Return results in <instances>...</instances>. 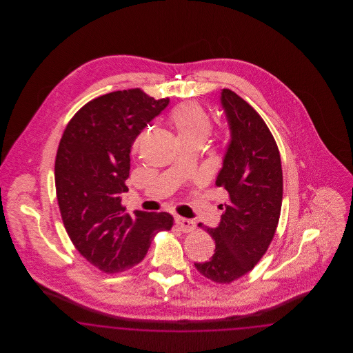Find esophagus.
Wrapping results in <instances>:
<instances>
[{
  "label": "esophagus",
  "instance_id": "esophagus-1",
  "mask_svg": "<svg viewBox=\"0 0 353 353\" xmlns=\"http://www.w3.org/2000/svg\"><path fill=\"white\" fill-rule=\"evenodd\" d=\"M174 223H176V226H177L181 232H184V233L193 232V230H194V228H196V222H194V221H192V219H183V217H179V216H176V217H174Z\"/></svg>",
  "mask_w": 353,
  "mask_h": 353
}]
</instances>
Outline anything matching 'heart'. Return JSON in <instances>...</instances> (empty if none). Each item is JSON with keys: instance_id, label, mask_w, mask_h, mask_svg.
Returning <instances> with one entry per match:
<instances>
[{"instance_id": "1", "label": "heart", "mask_w": 353, "mask_h": 353, "mask_svg": "<svg viewBox=\"0 0 353 353\" xmlns=\"http://www.w3.org/2000/svg\"><path fill=\"white\" fill-rule=\"evenodd\" d=\"M169 124L174 132L179 145L197 144L201 145L212 128V120L208 111L199 103L188 101L177 105L168 118ZM143 134L134 141V148L139 147Z\"/></svg>"}]
</instances>
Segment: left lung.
Masks as SVG:
<instances>
[{
	"instance_id": "obj_1",
	"label": "left lung",
	"mask_w": 353,
	"mask_h": 353,
	"mask_svg": "<svg viewBox=\"0 0 353 353\" xmlns=\"http://www.w3.org/2000/svg\"><path fill=\"white\" fill-rule=\"evenodd\" d=\"M221 104L230 128V141L216 185L229 200L219 226L205 228L216 241L210 261L194 263L216 283L243 276L268 252L281 216L283 174L278 145L269 127L248 101L223 88Z\"/></svg>"
}]
</instances>
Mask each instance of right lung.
I'll return each mask as SVG.
<instances>
[{
	"label": "right lung",
	"instance_id": "obj_1",
	"mask_svg": "<svg viewBox=\"0 0 353 353\" xmlns=\"http://www.w3.org/2000/svg\"><path fill=\"white\" fill-rule=\"evenodd\" d=\"M168 104L139 88L114 91L83 105L61 139L54 170L63 225L75 249L107 274L141 262L156 233L173 225L165 212L124 213L120 197L134 139Z\"/></svg>",
	"mask_w": 353,
	"mask_h": 353
}]
</instances>
